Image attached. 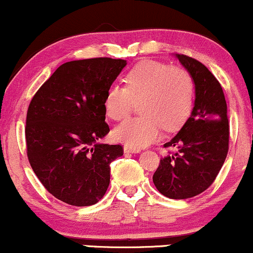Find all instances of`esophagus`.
I'll return each mask as SVG.
<instances>
[{"mask_svg":"<svg viewBox=\"0 0 253 253\" xmlns=\"http://www.w3.org/2000/svg\"><path fill=\"white\" fill-rule=\"evenodd\" d=\"M124 151L126 153H138V152H140V149H135V147L128 146V145H125Z\"/></svg>","mask_w":253,"mask_h":253,"instance_id":"34e87169","label":"esophagus"}]
</instances>
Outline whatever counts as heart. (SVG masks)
I'll use <instances>...</instances> for the list:
<instances>
[{
  "mask_svg": "<svg viewBox=\"0 0 253 253\" xmlns=\"http://www.w3.org/2000/svg\"><path fill=\"white\" fill-rule=\"evenodd\" d=\"M135 102L143 117L129 119L113 130L119 143L140 149L159 138L162 127H179L190 114L194 102V81L182 65L147 60L133 66L125 76V86L112 84L103 106L107 117L123 121Z\"/></svg>",
  "mask_w": 253,
  "mask_h": 253,
  "instance_id": "heart-1",
  "label": "heart"
}]
</instances>
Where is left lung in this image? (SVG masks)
Returning a JSON list of instances; mask_svg holds the SVG:
<instances>
[{"instance_id": "left-lung-1", "label": "left lung", "mask_w": 253, "mask_h": 253, "mask_svg": "<svg viewBox=\"0 0 253 253\" xmlns=\"http://www.w3.org/2000/svg\"><path fill=\"white\" fill-rule=\"evenodd\" d=\"M195 83V103L179 132L164 147H177L163 157L153 183L169 199L199 195L213 184L228 152L227 104L219 81L195 58L177 54Z\"/></svg>"}]
</instances>
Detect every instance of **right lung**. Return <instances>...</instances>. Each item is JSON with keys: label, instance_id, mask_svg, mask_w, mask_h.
Masks as SVG:
<instances>
[{"label": "right lung", "instance_id": "1", "mask_svg": "<svg viewBox=\"0 0 253 253\" xmlns=\"http://www.w3.org/2000/svg\"><path fill=\"white\" fill-rule=\"evenodd\" d=\"M126 60L101 57L60 65L31 100L26 149L39 181L56 199L77 207L100 201L110 163L123 145L98 144L109 132L103 101Z\"/></svg>", "mask_w": 253, "mask_h": 253}]
</instances>
